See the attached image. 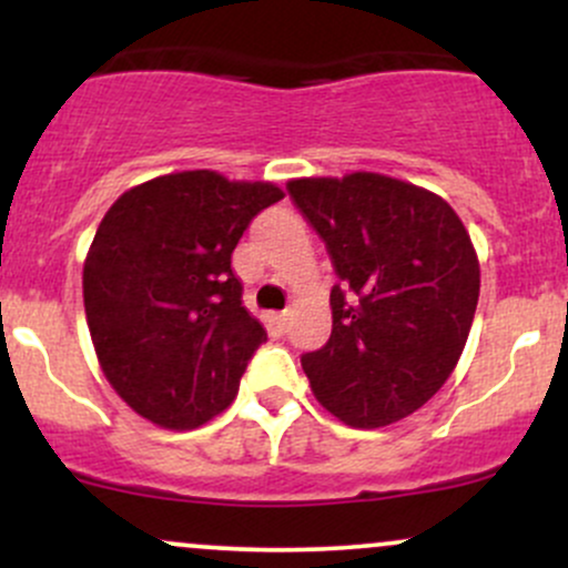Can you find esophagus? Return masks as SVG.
I'll return each mask as SVG.
<instances>
[{"mask_svg": "<svg viewBox=\"0 0 568 568\" xmlns=\"http://www.w3.org/2000/svg\"><path fill=\"white\" fill-rule=\"evenodd\" d=\"M270 321H272V325H275L277 331H285V328H288L291 312H288V310H285V312H272V315H270Z\"/></svg>", "mask_w": 568, "mask_h": 568, "instance_id": "esophagus-1", "label": "esophagus"}]
</instances>
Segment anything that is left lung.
I'll return each instance as SVG.
<instances>
[{"label":"left lung","mask_w":568,"mask_h":568,"mask_svg":"<svg viewBox=\"0 0 568 568\" xmlns=\"http://www.w3.org/2000/svg\"><path fill=\"white\" fill-rule=\"evenodd\" d=\"M338 283L334 331L302 357L312 393L349 427L406 419L446 384L465 349L480 264L462 219L429 189L382 173L293 179Z\"/></svg>","instance_id":"left-lung-1"}]
</instances>
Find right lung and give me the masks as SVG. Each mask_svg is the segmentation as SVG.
Wrapping results in <instances>:
<instances>
[{
    "instance_id": "1",
    "label": "right lung",
    "mask_w": 568,
    "mask_h": 568,
    "mask_svg": "<svg viewBox=\"0 0 568 568\" xmlns=\"http://www.w3.org/2000/svg\"><path fill=\"white\" fill-rule=\"evenodd\" d=\"M270 181L181 171L120 194L82 270L84 315L103 376L135 414L194 429L230 408L264 325L243 306L232 251Z\"/></svg>"
}]
</instances>
